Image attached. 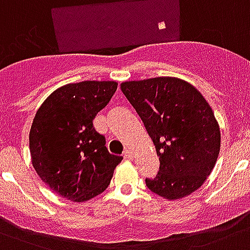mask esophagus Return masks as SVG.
Returning a JSON list of instances; mask_svg holds the SVG:
<instances>
[{
    "label": "esophagus",
    "mask_w": 250,
    "mask_h": 250,
    "mask_svg": "<svg viewBox=\"0 0 250 250\" xmlns=\"http://www.w3.org/2000/svg\"><path fill=\"white\" fill-rule=\"evenodd\" d=\"M123 157H125V160H132L133 158V153L129 150V149H125V152H123Z\"/></svg>",
    "instance_id": "34e87169"
}]
</instances>
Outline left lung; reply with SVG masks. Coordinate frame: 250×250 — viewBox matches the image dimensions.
Returning a JSON list of instances; mask_svg holds the SVG:
<instances>
[{
    "instance_id": "obj_1",
    "label": "left lung",
    "mask_w": 250,
    "mask_h": 250,
    "mask_svg": "<svg viewBox=\"0 0 250 250\" xmlns=\"http://www.w3.org/2000/svg\"><path fill=\"white\" fill-rule=\"evenodd\" d=\"M121 89L136 110L160 157L146 187L167 200L202 186L217 162L221 132L210 105L193 85L176 78L125 82Z\"/></svg>"
}]
</instances>
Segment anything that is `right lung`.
Masks as SVG:
<instances>
[{"label":"right lung","mask_w":250,"mask_h":250,"mask_svg":"<svg viewBox=\"0 0 250 250\" xmlns=\"http://www.w3.org/2000/svg\"><path fill=\"white\" fill-rule=\"evenodd\" d=\"M115 82H80L53 92L29 131L32 165L57 194L82 202L109 187L121 156L110 154L93 119L117 90Z\"/></svg>","instance_id":"obj_1"}]
</instances>
